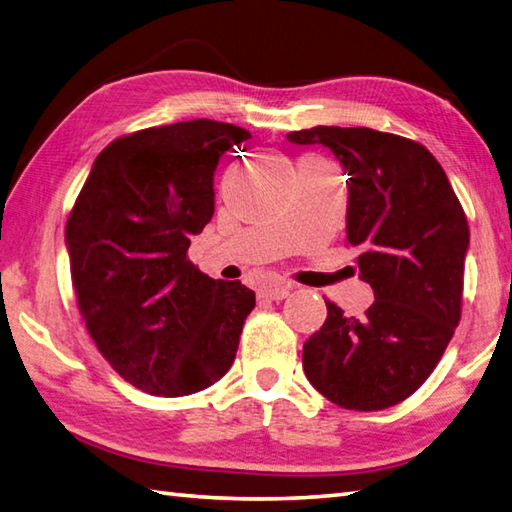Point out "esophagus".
<instances>
[{
    "label": "esophagus",
    "mask_w": 512,
    "mask_h": 512,
    "mask_svg": "<svg viewBox=\"0 0 512 512\" xmlns=\"http://www.w3.org/2000/svg\"><path fill=\"white\" fill-rule=\"evenodd\" d=\"M293 291L291 282H276V285H269L260 289V298L265 300H282L287 298V295Z\"/></svg>",
    "instance_id": "esophagus-1"
}]
</instances>
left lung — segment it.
Listing matches in <instances>:
<instances>
[{
  "mask_svg": "<svg viewBox=\"0 0 512 512\" xmlns=\"http://www.w3.org/2000/svg\"><path fill=\"white\" fill-rule=\"evenodd\" d=\"M287 138L328 146L350 175L348 245L374 291L361 317L326 300V322L302 350L304 374L339 407L385 410L427 381L460 322L467 214L436 157L414 140L368 127Z\"/></svg>",
  "mask_w": 512,
  "mask_h": 512,
  "instance_id": "8db88e82",
  "label": "left lung"
}]
</instances>
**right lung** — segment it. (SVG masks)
Instances as JSON below:
<instances>
[{"mask_svg": "<svg viewBox=\"0 0 512 512\" xmlns=\"http://www.w3.org/2000/svg\"><path fill=\"white\" fill-rule=\"evenodd\" d=\"M247 138L208 118L122 135L67 217L78 311L100 355L142 392L206 390L234 363L256 295L201 274L188 247L214 214L221 155Z\"/></svg>", "mask_w": 512, "mask_h": 512, "instance_id": "add662e5", "label": "right lung"}]
</instances>
